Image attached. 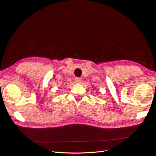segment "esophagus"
<instances>
[{"instance_id": "esophagus-1", "label": "esophagus", "mask_w": 156, "mask_h": 156, "mask_svg": "<svg viewBox=\"0 0 156 156\" xmlns=\"http://www.w3.org/2000/svg\"><path fill=\"white\" fill-rule=\"evenodd\" d=\"M75 83H81V79L79 77H76L75 79Z\"/></svg>"}]
</instances>
